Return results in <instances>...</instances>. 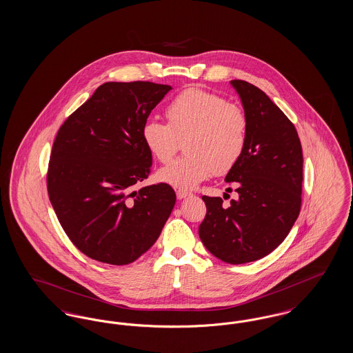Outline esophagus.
<instances>
[{
    "instance_id": "34e87169",
    "label": "esophagus",
    "mask_w": 353,
    "mask_h": 353,
    "mask_svg": "<svg viewBox=\"0 0 353 353\" xmlns=\"http://www.w3.org/2000/svg\"><path fill=\"white\" fill-rule=\"evenodd\" d=\"M176 196H177L179 200H183V199H186L188 196H190V192L183 190V189H177V190H176Z\"/></svg>"
}]
</instances>
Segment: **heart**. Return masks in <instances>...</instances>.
<instances>
[{
    "mask_svg": "<svg viewBox=\"0 0 353 353\" xmlns=\"http://www.w3.org/2000/svg\"><path fill=\"white\" fill-rule=\"evenodd\" d=\"M168 123L148 120L141 137L152 156L168 164L184 141L188 154L160 170L163 183L192 189L214 172L223 174L234 168L246 150L249 118L245 110L219 94L188 88L169 101Z\"/></svg>",
    "mask_w": 353,
    "mask_h": 353,
    "instance_id": "b5f03b06",
    "label": "heart"
}]
</instances>
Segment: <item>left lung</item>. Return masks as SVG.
Masks as SVG:
<instances>
[{
	"label": "left lung",
	"instance_id": "obj_1",
	"mask_svg": "<svg viewBox=\"0 0 353 353\" xmlns=\"http://www.w3.org/2000/svg\"><path fill=\"white\" fill-rule=\"evenodd\" d=\"M230 83L249 118L246 150L225 177L236 185L238 199L225 206L221 197L203 196L199 234L214 256L241 265L275 250L294 226L302 205L303 153L294 124L262 90L239 79Z\"/></svg>",
	"mask_w": 353,
	"mask_h": 353
}]
</instances>
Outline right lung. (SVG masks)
Returning a JSON list of instances; mask_svg holds the SVG:
<instances>
[{"label": "right lung", "instance_id": "add662e5", "mask_svg": "<svg viewBox=\"0 0 353 353\" xmlns=\"http://www.w3.org/2000/svg\"><path fill=\"white\" fill-rule=\"evenodd\" d=\"M172 87L107 82L61 125L52 144L48 192L70 241L84 255L128 265L151 249L176 202L165 183L134 186L151 173L141 130Z\"/></svg>", "mask_w": 353, "mask_h": 353}]
</instances>
